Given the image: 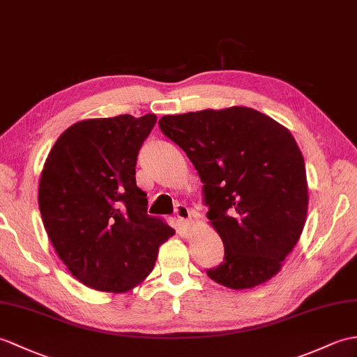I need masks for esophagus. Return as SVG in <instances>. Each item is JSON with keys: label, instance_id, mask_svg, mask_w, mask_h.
Segmentation results:
<instances>
[{"label": "esophagus", "instance_id": "obj_1", "mask_svg": "<svg viewBox=\"0 0 357 357\" xmlns=\"http://www.w3.org/2000/svg\"><path fill=\"white\" fill-rule=\"evenodd\" d=\"M176 218H178L181 225L187 228L190 223V218H192V211H190V208L185 205H178L176 206Z\"/></svg>", "mask_w": 357, "mask_h": 357}]
</instances>
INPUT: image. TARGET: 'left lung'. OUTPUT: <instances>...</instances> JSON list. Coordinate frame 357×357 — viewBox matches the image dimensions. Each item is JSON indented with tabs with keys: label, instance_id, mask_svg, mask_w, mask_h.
<instances>
[{
	"label": "left lung",
	"instance_id": "left-lung-1",
	"mask_svg": "<svg viewBox=\"0 0 357 357\" xmlns=\"http://www.w3.org/2000/svg\"><path fill=\"white\" fill-rule=\"evenodd\" d=\"M158 124L197 170L206 218L225 248L206 275L236 291L266 283L307 216L305 165L291 132L246 106L164 115Z\"/></svg>",
	"mask_w": 357,
	"mask_h": 357
}]
</instances>
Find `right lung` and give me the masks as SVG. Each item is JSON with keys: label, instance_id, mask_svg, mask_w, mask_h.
<instances>
[{"label": "right lung", "instance_id": "obj_1", "mask_svg": "<svg viewBox=\"0 0 357 357\" xmlns=\"http://www.w3.org/2000/svg\"><path fill=\"white\" fill-rule=\"evenodd\" d=\"M155 123V114L74 123L40 173L38 202L48 238L73 277L96 291L138 286L175 234L149 216L147 195L135 181L138 151Z\"/></svg>", "mask_w": 357, "mask_h": 357}]
</instances>
